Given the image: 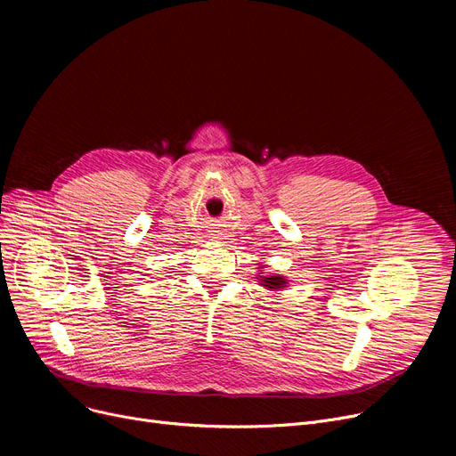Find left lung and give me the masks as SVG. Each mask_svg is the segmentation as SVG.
I'll list each match as a JSON object with an SVG mask.
<instances>
[{
  "instance_id": "obj_1",
  "label": "left lung",
  "mask_w": 456,
  "mask_h": 456,
  "mask_svg": "<svg viewBox=\"0 0 456 456\" xmlns=\"http://www.w3.org/2000/svg\"><path fill=\"white\" fill-rule=\"evenodd\" d=\"M258 268H266L265 262H260ZM258 272L262 273V270H258ZM255 279H258V284H260V286H265L266 290H272V292L282 290V289H286V286H289V279H286L284 275H279V273L258 275V277H255Z\"/></svg>"
}]
</instances>
